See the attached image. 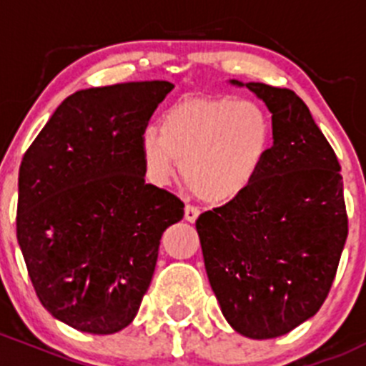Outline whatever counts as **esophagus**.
Masks as SVG:
<instances>
[{
	"label": "esophagus",
	"instance_id": "esophagus-1",
	"mask_svg": "<svg viewBox=\"0 0 366 366\" xmlns=\"http://www.w3.org/2000/svg\"><path fill=\"white\" fill-rule=\"evenodd\" d=\"M199 214H201V211L194 208V206H187V208H184V220L190 222V224H194V222L197 220Z\"/></svg>",
	"mask_w": 366,
	"mask_h": 366
}]
</instances>
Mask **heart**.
<instances>
[{
  "label": "heart",
  "instance_id": "obj_1",
  "mask_svg": "<svg viewBox=\"0 0 366 366\" xmlns=\"http://www.w3.org/2000/svg\"><path fill=\"white\" fill-rule=\"evenodd\" d=\"M273 127L252 100L184 99L162 114L158 130L139 139L149 182L169 184L178 174L209 204H227L247 194L269 155Z\"/></svg>",
  "mask_w": 366,
  "mask_h": 366
}]
</instances>
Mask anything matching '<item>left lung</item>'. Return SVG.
<instances>
[{"instance_id": "obj_1", "label": "left lung", "mask_w": 366, "mask_h": 366, "mask_svg": "<svg viewBox=\"0 0 366 366\" xmlns=\"http://www.w3.org/2000/svg\"><path fill=\"white\" fill-rule=\"evenodd\" d=\"M248 88L271 112L273 146L254 187L195 222L211 289L239 335L277 338L314 317L347 239L333 148L295 92Z\"/></svg>"}]
</instances>
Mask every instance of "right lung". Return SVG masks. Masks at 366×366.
<instances>
[{
  "label": "right lung",
  "instance_id": "1",
  "mask_svg": "<svg viewBox=\"0 0 366 366\" xmlns=\"http://www.w3.org/2000/svg\"><path fill=\"white\" fill-rule=\"evenodd\" d=\"M167 81L81 89L61 102L19 169L17 241L44 308L79 331L134 321L160 238L183 202L144 182L139 139Z\"/></svg>",
  "mask_w": 366,
  "mask_h": 366
}]
</instances>
